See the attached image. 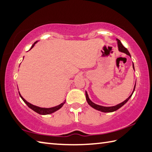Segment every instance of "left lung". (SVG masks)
<instances>
[{"label":"left lung","instance_id":"1","mask_svg":"<svg viewBox=\"0 0 152 152\" xmlns=\"http://www.w3.org/2000/svg\"><path fill=\"white\" fill-rule=\"evenodd\" d=\"M117 40H118V48H119V51H121L122 53H126L127 55H129V56H130V57H131V55H130L128 50H127L126 48L123 45H122V43L121 42V41H119V40H118V39H117ZM133 67H134V63H133ZM135 85L134 86V91L135 90ZM134 91L132 92V94H131V95H130V96L128 98H127V99L125 100L124 102H123L121 103H119V104L115 106H113V107H103V106H101V105H99L95 104L94 103H93L89 99V98L88 97V95H87V93L86 91V95L87 102V103H89V105L90 106H91L92 107H94V109H95V110H97L98 111H102V112L107 113V112H113V111H115L116 110H118V109H119L121 107H122V106H123L125 104V103H126L127 101H128L130 99V97H132V95L133 94V93H134Z\"/></svg>","mask_w":152,"mask_h":152}]
</instances>
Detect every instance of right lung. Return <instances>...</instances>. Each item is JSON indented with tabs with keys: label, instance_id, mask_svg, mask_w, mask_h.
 Returning a JSON list of instances; mask_svg holds the SVG:
<instances>
[{
	"label": "right lung",
	"instance_id": "right-lung-1",
	"mask_svg": "<svg viewBox=\"0 0 152 152\" xmlns=\"http://www.w3.org/2000/svg\"><path fill=\"white\" fill-rule=\"evenodd\" d=\"M37 42V41H36L33 45H32L31 49L34 47V44H35ZM18 93H19V91H18ZM19 95H20V97L22 98V99L23 100V102H25L26 105H27V106H28V107H30L31 110H33V111H34L37 113H38L39 114H41V115H47V114H50V113H52L53 112H55V111H57L58 110H59L60 108L62 107V106L64 105V103H65V102H64L63 103H61V104L58 105L57 106H56V107H51V108H42V107H37V106H35V105H33L31 104L30 103H28V102H26V101L25 99H24V98L22 96H21L20 94V93H19Z\"/></svg>",
	"mask_w": 152,
	"mask_h": 152
}]
</instances>
